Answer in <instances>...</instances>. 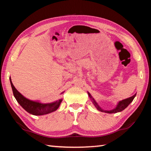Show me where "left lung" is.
<instances>
[{
	"label": "left lung",
	"mask_w": 151,
	"mask_h": 151,
	"mask_svg": "<svg viewBox=\"0 0 151 151\" xmlns=\"http://www.w3.org/2000/svg\"><path fill=\"white\" fill-rule=\"evenodd\" d=\"M88 94L89 97H90L92 102H93V103L94 104V105L95 106V107L96 108V109L98 110V111H100L101 112H106V113H109V114H111V113H116V112H121L123 111L124 109H125L127 108V107L131 103V102L133 101V99H134V97L136 96V94H134V95L132 96L131 97H129V98H127L126 99H124V100H122L121 101H119L118 104H116V107L113 109L112 110H110V111H106V110H103L102 109L100 106L99 105L98 103H96L95 101V100L93 98V96H91V94L88 93Z\"/></svg>",
	"instance_id": "8db88e82"
}]
</instances>
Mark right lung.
<instances>
[{
	"label": "right lung",
	"mask_w": 151,
	"mask_h": 151,
	"mask_svg": "<svg viewBox=\"0 0 151 151\" xmlns=\"http://www.w3.org/2000/svg\"><path fill=\"white\" fill-rule=\"evenodd\" d=\"M10 82H11L14 96L18 103L25 111L30 114H33V115H44V114H47L57 111L63 101V99H59V100L50 103H42L39 101H31L24 97L17 90L12 83L11 77H10ZM63 93L64 92L61 94Z\"/></svg>",
	"instance_id": "right-lung-1"
}]
</instances>
